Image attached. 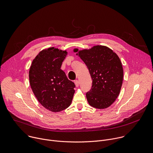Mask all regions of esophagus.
I'll list each match as a JSON object with an SVG mask.
<instances>
[{
  "mask_svg": "<svg viewBox=\"0 0 153 153\" xmlns=\"http://www.w3.org/2000/svg\"><path fill=\"white\" fill-rule=\"evenodd\" d=\"M74 82H75V84L76 87H78V85H79V81L78 80H75L74 81Z\"/></svg>",
  "mask_w": 153,
  "mask_h": 153,
  "instance_id": "obj_1",
  "label": "esophagus"
}]
</instances>
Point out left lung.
Instances as JSON below:
<instances>
[{
    "label": "left lung",
    "mask_w": 153,
    "mask_h": 153,
    "mask_svg": "<svg viewBox=\"0 0 153 153\" xmlns=\"http://www.w3.org/2000/svg\"><path fill=\"white\" fill-rule=\"evenodd\" d=\"M78 55L92 79L91 89L86 93L88 104L99 109L108 107L119 96L123 84L124 72L119 56L108 47L99 45L81 51Z\"/></svg>",
    "instance_id": "1"
}]
</instances>
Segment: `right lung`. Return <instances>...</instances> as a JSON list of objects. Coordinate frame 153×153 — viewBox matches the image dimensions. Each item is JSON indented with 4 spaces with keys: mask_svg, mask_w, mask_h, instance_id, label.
Instances as JSON below:
<instances>
[{
    "mask_svg": "<svg viewBox=\"0 0 153 153\" xmlns=\"http://www.w3.org/2000/svg\"><path fill=\"white\" fill-rule=\"evenodd\" d=\"M67 53L54 48L44 49L34 59L29 72L30 87L36 98L53 112L67 108L75 93L74 82L61 69Z\"/></svg>",
    "mask_w": 153,
    "mask_h": 153,
    "instance_id": "right-lung-1",
    "label": "right lung"
}]
</instances>
